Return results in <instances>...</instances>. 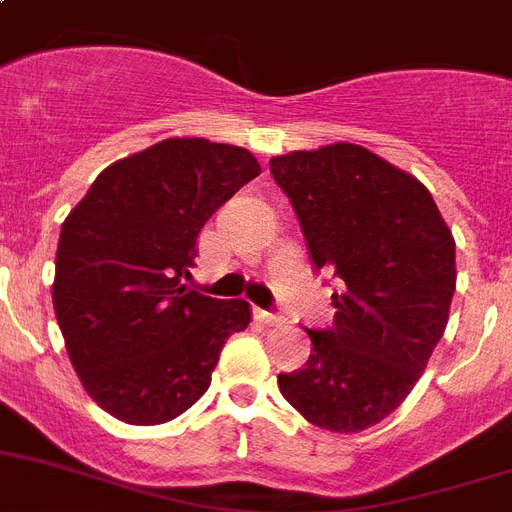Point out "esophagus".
I'll list each match as a JSON object with an SVG mask.
<instances>
[{"label":"esophagus","mask_w":512,"mask_h":512,"mask_svg":"<svg viewBox=\"0 0 512 512\" xmlns=\"http://www.w3.org/2000/svg\"><path fill=\"white\" fill-rule=\"evenodd\" d=\"M253 316L259 318L261 323H266V326H279V323L285 321V318L279 316V313H269V310H261V308L253 310Z\"/></svg>","instance_id":"esophagus-1"}]
</instances>
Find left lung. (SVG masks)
<instances>
[{"label": "left lung", "instance_id": "1", "mask_svg": "<svg viewBox=\"0 0 512 512\" xmlns=\"http://www.w3.org/2000/svg\"><path fill=\"white\" fill-rule=\"evenodd\" d=\"M316 272L342 279L334 323L305 329L303 368L279 391L308 422L360 432L409 396L448 323L456 243L430 191L357 144L269 160Z\"/></svg>", "mask_w": 512, "mask_h": 512}]
</instances>
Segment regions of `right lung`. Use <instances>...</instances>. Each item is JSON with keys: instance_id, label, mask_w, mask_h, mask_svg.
<instances>
[{"instance_id": "1", "label": "right lung", "mask_w": 512, "mask_h": 512, "mask_svg": "<svg viewBox=\"0 0 512 512\" xmlns=\"http://www.w3.org/2000/svg\"><path fill=\"white\" fill-rule=\"evenodd\" d=\"M261 173L243 147L163 139L108 165L61 225L54 310L69 360L98 406L163 425L202 399L246 300L181 285L204 222Z\"/></svg>"}]
</instances>
